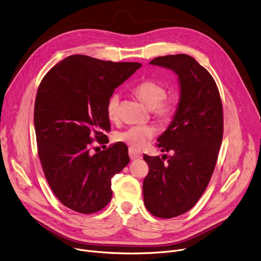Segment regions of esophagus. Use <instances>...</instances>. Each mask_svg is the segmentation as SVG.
<instances>
[{
  "label": "esophagus",
  "mask_w": 261,
  "mask_h": 261,
  "mask_svg": "<svg viewBox=\"0 0 261 261\" xmlns=\"http://www.w3.org/2000/svg\"><path fill=\"white\" fill-rule=\"evenodd\" d=\"M129 157L131 160L139 159V158H141V153L139 151H136V150H134V148L130 147L129 148Z\"/></svg>",
  "instance_id": "1"
}]
</instances>
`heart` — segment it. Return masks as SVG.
Masks as SVG:
<instances>
[{
	"label": "heart",
	"mask_w": 261,
	"mask_h": 261,
	"mask_svg": "<svg viewBox=\"0 0 261 261\" xmlns=\"http://www.w3.org/2000/svg\"><path fill=\"white\" fill-rule=\"evenodd\" d=\"M133 91L135 95L151 108L153 116L160 122L166 123L173 119L177 110V100L172 96H165V87L155 81H143L137 84ZM120 94L111 93L107 98L105 109L110 121H117L119 118ZM157 130L152 125H137L117 133L119 141L126 143L134 150L143 147L156 135Z\"/></svg>",
	"instance_id": "b5f03b06"
}]
</instances>
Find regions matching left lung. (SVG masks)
I'll use <instances>...</instances> for the list:
<instances>
[{
	"label": "left lung",
	"mask_w": 261,
	"mask_h": 261,
	"mask_svg": "<svg viewBox=\"0 0 261 261\" xmlns=\"http://www.w3.org/2000/svg\"><path fill=\"white\" fill-rule=\"evenodd\" d=\"M150 64L173 70L180 85L175 116L157 144L172 155L143 156L148 165L144 205L155 217L169 219L190 211L207 187L223 138V106L213 76L192 57L169 55Z\"/></svg>",
	"instance_id": "8db88e82"
}]
</instances>
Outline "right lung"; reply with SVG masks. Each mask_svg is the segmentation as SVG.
I'll return each instance as SVG.
<instances>
[{
  "instance_id": "obj_1",
  "label": "right lung",
  "mask_w": 261,
  "mask_h": 261,
  "mask_svg": "<svg viewBox=\"0 0 261 261\" xmlns=\"http://www.w3.org/2000/svg\"><path fill=\"white\" fill-rule=\"evenodd\" d=\"M140 67L74 55L39 85L34 107L38 156L53 192L72 211L89 215L104 208L113 196L111 177L130 161L123 142L103 151L93 143L108 142L107 98Z\"/></svg>"
}]
</instances>
